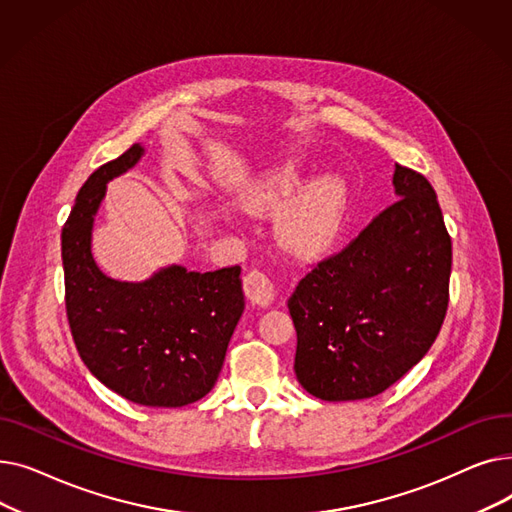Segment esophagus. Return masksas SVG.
I'll return each mask as SVG.
<instances>
[{
	"instance_id": "1",
	"label": "esophagus",
	"mask_w": 512,
	"mask_h": 512,
	"mask_svg": "<svg viewBox=\"0 0 512 512\" xmlns=\"http://www.w3.org/2000/svg\"><path fill=\"white\" fill-rule=\"evenodd\" d=\"M242 286H245L247 299L257 307L272 305L274 299H276V284H274L272 276L261 272V270H251L245 276V282H242Z\"/></svg>"
}]
</instances>
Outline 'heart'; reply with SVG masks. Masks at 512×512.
I'll return each instance as SVG.
<instances>
[{"label":"heart","instance_id":"heart-1","mask_svg":"<svg viewBox=\"0 0 512 512\" xmlns=\"http://www.w3.org/2000/svg\"><path fill=\"white\" fill-rule=\"evenodd\" d=\"M299 166H286L267 174L242 197L251 211H280L278 238L282 245L299 255L326 251L336 240L346 215V188L334 176L317 178L305 184Z\"/></svg>","mask_w":512,"mask_h":512}]
</instances>
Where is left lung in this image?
<instances>
[{"instance_id": "obj_1", "label": "left lung", "mask_w": 512, "mask_h": 512, "mask_svg": "<svg viewBox=\"0 0 512 512\" xmlns=\"http://www.w3.org/2000/svg\"><path fill=\"white\" fill-rule=\"evenodd\" d=\"M392 184L400 199L319 261L288 299L294 373L321 400L382 394L425 357L442 328L452 242L436 191L398 164Z\"/></svg>"}]
</instances>
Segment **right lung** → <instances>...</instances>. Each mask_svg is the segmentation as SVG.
<instances>
[{"label": "right lung", "instance_id": "add662e5", "mask_svg": "<svg viewBox=\"0 0 512 512\" xmlns=\"http://www.w3.org/2000/svg\"><path fill=\"white\" fill-rule=\"evenodd\" d=\"M137 143L97 168L62 230L66 313L80 359L95 378L145 407H184L218 382L228 342L245 311L240 267L188 272L161 267L145 282L107 278L91 234L107 182L139 164Z\"/></svg>", "mask_w": 512, "mask_h": 512}]
</instances>
